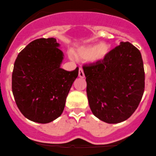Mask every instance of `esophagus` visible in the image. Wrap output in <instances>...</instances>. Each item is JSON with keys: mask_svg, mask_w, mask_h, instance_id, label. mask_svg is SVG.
<instances>
[{"mask_svg": "<svg viewBox=\"0 0 156 156\" xmlns=\"http://www.w3.org/2000/svg\"><path fill=\"white\" fill-rule=\"evenodd\" d=\"M79 76L80 78H84V74L82 68L79 69Z\"/></svg>", "mask_w": 156, "mask_h": 156, "instance_id": "obj_1", "label": "esophagus"}]
</instances>
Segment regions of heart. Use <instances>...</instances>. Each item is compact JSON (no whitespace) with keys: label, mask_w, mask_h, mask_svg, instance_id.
I'll return each mask as SVG.
<instances>
[{"label":"heart","mask_w":156,"mask_h":156,"mask_svg":"<svg viewBox=\"0 0 156 156\" xmlns=\"http://www.w3.org/2000/svg\"><path fill=\"white\" fill-rule=\"evenodd\" d=\"M110 52V46L106 42L90 44L79 47L74 55L82 61H89L91 63L99 64L104 62Z\"/></svg>","instance_id":"obj_1"}]
</instances>
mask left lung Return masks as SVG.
<instances>
[{
    "mask_svg": "<svg viewBox=\"0 0 156 156\" xmlns=\"http://www.w3.org/2000/svg\"><path fill=\"white\" fill-rule=\"evenodd\" d=\"M87 94L93 115L115 124L126 120L137 108L145 89V72L140 51L120 42L104 62L83 66Z\"/></svg>",
    "mask_w": 156,
    "mask_h": 156,
    "instance_id": "left-lung-1",
    "label": "left lung"
}]
</instances>
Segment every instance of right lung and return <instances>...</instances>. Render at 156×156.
I'll list each match as a JSON object with an SVG mask.
<instances>
[{
  "instance_id": "1",
  "label": "right lung",
  "mask_w": 156,
  "mask_h": 156,
  "mask_svg": "<svg viewBox=\"0 0 156 156\" xmlns=\"http://www.w3.org/2000/svg\"><path fill=\"white\" fill-rule=\"evenodd\" d=\"M54 38H38L20 52L12 74V92L24 117L48 123L63 112L79 68L68 72L60 67L64 54Z\"/></svg>"
}]
</instances>
